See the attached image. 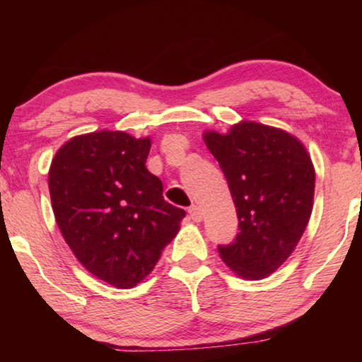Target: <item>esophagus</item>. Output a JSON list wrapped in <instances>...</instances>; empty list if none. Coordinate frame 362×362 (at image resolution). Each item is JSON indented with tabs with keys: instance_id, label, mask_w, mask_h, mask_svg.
<instances>
[{
	"instance_id": "obj_1",
	"label": "esophagus",
	"mask_w": 362,
	"mask_h": 362,
	"mask_svg": "<svg viewBox=\"0 0 362 362\" xmlns=\"http://www.w3.org/2000/svg\"><path fill=\"white\" fill-rule=\"evenodd\" d=\"M189 217L194 222H201L202 221V217H204V214H202V211H201V207L199 206H191L189 207Z\"/></svg>"
}]
</instances>
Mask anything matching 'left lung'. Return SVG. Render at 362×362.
Returning a JSON list of instances; mask_svg holds the SVG:
<instances>
[{
    "label": "left lung",
    "instance_id": "left-lung-1",
    "mask_svg": "<svg viewBox=\"0 0 362 362\" xmlns=\"http://www.w3.org/2000/svg\"><path fill=\"white\" fill-rule=\"evenodd\" d=\"M234 199L239 234L219 245L237 276L262 280L291 255L313 211L315 166L303 143L281 128L242 120L202 133Z\"/></svg>",
    "mask_w": 362,
    "mask_h": 362
}]
</instances>
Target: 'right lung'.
Listing matches in <instances>:
<instances>
[{
	"label": "right lung",
	"instance_id": "1",
	"mask_svg": "<svg viewBox=\"0 0 362 362\" xmlns=\"http://www.w3.org/2000/svg\"><path fill=\"white\" fill-rule=\"evenodd\" d=\"M150 136L100 130L64 143L49 168L61 234L77 260L117 288L145 280L181 229L186 212L163 197L146 170Z\"/></svg>",
	"mask_w": 362,
	"mask_h": 362
}]
</instances>
